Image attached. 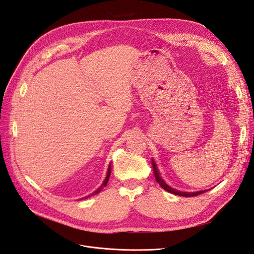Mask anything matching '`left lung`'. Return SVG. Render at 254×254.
<instances>
[{"label":"left lung","instance_id":"obj_1","mask_svg":"<svg viewBox=\"0 0 254 254\" xmlns=\"http://www.w3.org/2000/svg\"><path fill=\"white\" fill-rule=\"evenodd\" d=\"M152 165H153V172H154V176L155 179H156V182L159 184V186L162 188L163 190H166L172 194H175V195H179V196H185V197H190V196H197L203 192H206L208 190H202V191H196V192H183V191H178L176 189H173V188L170 187L163 179L161 178V176L159 175V171L156 167V163L152 159Z\"/></svg>","mask_w":254,"mask_h":254}]
</instances>
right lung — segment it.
<instances>
[{
    "instance_id": "right-lung-1",
    "label": "right lung",
    "mask_w": 254,
    "mask_h": 254,
    "mask_svg": "<svg viewBox=\"0 0 254 254\" xmlns=\"http://www.w3.org/2000/svg\"><path fill=\"white\" fill-rule=\"evenodd\" d=\"M110 176H111V165L109 166V169H108V174H106V177H105V179H104L103 184L100 186V188H98V189H97L96 191H94L92 194H89V195L85 196V197H83V198H88V197H91L92 195H96V194H98V193H100V191L103 189V187H105V186H106V184H108L109 179H110Z\"/></svg>"
}]
</instances>
